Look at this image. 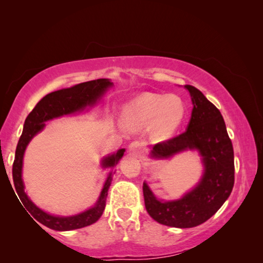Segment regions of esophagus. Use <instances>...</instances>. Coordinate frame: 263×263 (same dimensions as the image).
Masks as SVG:
<instances>
[{
    "label": "esophagus",
    "mask_w": 263,
    "mask_h": 263,
    "mask_svg": "<svg viewBox=\"0 0 263 263\" xmlns=\"http://www.w3.org/2000/svg\"><path fill=\"white\" fill-rule=\"evenodd\" d=\"M128 151H130V152H132L133 154H136V155H138V154H140L141 152H142V145H141V142L140 141H132L131 144H130V146H128Z\"/></svg>",
    "instance_id": "34e87169"
}]
</instances>
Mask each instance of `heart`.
Segmentation results:
<instances>
[{
    "mask_svg": "<svg viewBox=\"0 0 263 263\" xmlns=\"http://www.w3.org/2000/svg\"><path fill=\"white\" fill-rule=\"evenodd\" d=\"M185 105L181 97L164 94H144L124 110V119L130 126L142 128L152 126V136L157 140L169 139L183 122Z\"/></svg>",
    "mask_w": 263,
    "mask_h": 263,
    "instance_id": "obj_1",
    "label": "heart"
}]
</instances>
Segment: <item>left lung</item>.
<instances>
[{
    "label": "left lung",
    "mask_w": 263,
    "mask_h": 263,
    "mask_svg": "<svg viewBox=\"0 0 263 263\" xmlns=\"http://www.w3.org/2000/svg\"><path fill=\"white\" fill-rule=\"evenodd\" d=\"M184 87L194 105L188 128L154 145L151 157L169 159L196 149L202 157L204 174L193 190L175 201H160L146 182L142 185L148 215L160 224L179 229L195 228L211 218L229 198L234 184L233 146L220 111L197 88Z\"/></svg>",
    "instance_id": "1"
}]
</instances>
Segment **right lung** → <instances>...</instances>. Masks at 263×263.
Segmentation results:
<instances>
[{
    "instance_id": "right-lung-1",
    "label": "right lung",
    "mask_w": 263,
    "mask_h": 263,
    "mask_svg": "<svg viewBox=\"0 0 263 263\" xmlns=\"http://www.w3.org/2000/svg\"><path fill=\"white\" fill-rule=\"evenodd\" d=\"M112 84L114 83L109 79H99L92 80V81L79 83L77 86L70 88L60 89V90L50 92V94L43 97L35 104L33 110L31 111L25 119L23 133H22L18 144H17L14 164H12V180H14V185L16 189V191H14V189H12V191H14V194L17 193V195H18L21 202L24 204V208L27 209L25 211H29L35 220L43 225H45L48 229L55 231H70L82 229L84 226L91 225L99 220L102 213L104 211L106 196H108V190L111 184V181H112V174L115 172L111 171L109 173L103 189L101 191L100 197L97 199L95 205L91 209L75 216H53L43 211L37 205H34V203L31 201L24 191V183L23 179H22V168H23V157L26 146H28L31 139L38 132L43 130L44 126H45V122L51 121L53 118L61 117V116L82 111L87 106L94 105L104 95V92L108 90V88L112 87ZM124 152H125V149L122 148L118 149L117 153L103 158L101 163L102 167L114 168L118 163L119 160L122 159Z\"/></svg>"
}]
</instances>
